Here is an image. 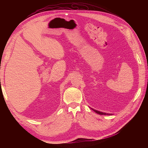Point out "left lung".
<instances>
[{"instance_id": "obj_1", "label": "left lung", "mask_w": 148, "mask_h": 148, "mask_svg": "<svg viewBox=\"0 0 148 148\" xmlns=\"http://www.w3.org/2000/svg\"><path fill=\"white\" fill-rule=\"evenodd\" d=\"M94 111H95L96 113H97V114H101V115H108V114H108V113H105V112H100V111H97V110H95V109H93ZM110 115V114H109Z\"/></svg>"}]
</instances>
